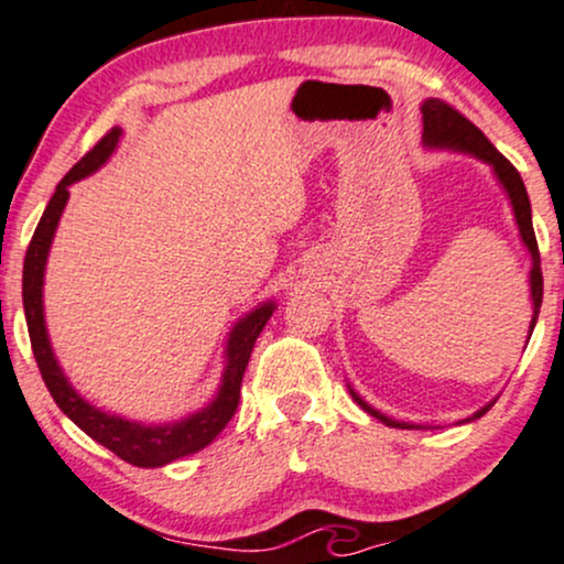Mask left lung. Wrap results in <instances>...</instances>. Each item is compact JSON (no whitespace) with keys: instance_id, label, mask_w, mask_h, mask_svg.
I'll use <instances>...</instances> for the list:
<instances>
[{"instance_id":"1","label":"left lung","mask_w":564,"mask_h":564,"mask_svg":"<svg viewBox=\"0 0 564 564\" xmlns=\"http://www.w3.org/2000/svg\"><path fill=\"white\" fill-rule=\"evenodd\" d=\"M422 121H424L422 140L426 148H448V151H462V153H469V156L485 161V164L494 166V174L498 177V183H501L503 191H507L511 212H514V223H517V228H520V238H522V243H525V249L530 251V260H533V264H530V300H533V321H530V334H533L535 321H539L541 300H543V275H541L539 243H535V232H533V217H530V198H528L525 183H522L520 172H517L514 166H511L509 161L496 151L494 142L485 138V134L475 124H471L467 116L458 113L456 108L448 106V102L437 100V97L424 100L422 102ZM530 334H528V339H530ZM349 394H352L355 403L364 408L366 413H371L373 419H379V422H384L387 426H394V430H422V426H416V424L394 422V419L384 416V413L377 411V408L368 405L366 400L352 390V387H349ZM490 405L494 403L482 405L480 411L471 413V416L464 419V422L480 419L482 413L490 411Z\"/></svg>"}]
</instances>
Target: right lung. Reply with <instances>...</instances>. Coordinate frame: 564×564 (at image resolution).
<instances>
[{
    "instance_id": "obj_1",
    "label": "right lung",
    "mask_w": 564,
    "mask_h": 564,
    "mask_svg": "<svg viewBox=\"0 0 564 564\" xmlns=\"http://www.w3.org/2000/svg\"><path fill=\"white\" fill-rule=\"evenodd\" d=\"M121 138V129L116 127L106 134L93 151L84 156L79 164H74L66 177L61 180L55 187L53 198H50L47 209H44L42 219H39L34 238H31L29 251H25L23 262V310H25V323H29V336H31V349H34V358L39 371H42L44 384H47L50 394L61 408L63 413L79 426L82 432H87L89 437L97 440L100 445H106L108 451H113L116 456L124 458L127 464L142 469L164 467V464L177 462V458L191 456L215 440L219 432L225 430V424L230 422L232 413L238 408V398H241V381L243 371L249 366L251 349L264 323L273 315L275 302H264L260 307H254L251 313H246L241 321L232 326L228 334V347H225V371H223V384L215 394L209 405L200 408V411L191 413V416L180 419L172 424H140L129 422L124 416H116V413L100 411L93 403L82 398L79 392L70 387V381L63 373V368L57 366L53 345H50L47 326H44V264H47L50 246H53L57 223H61L63 209L68 204V185H74L76 180L87 177L100 170L111 153L116 151Z\"/></svg>"
}]
</instances>
